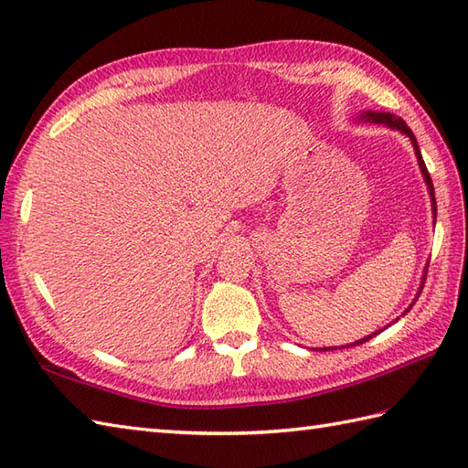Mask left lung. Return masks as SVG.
Instances as JSON below:
<instances>
[{
    "instance_id": "1",
    "label": "left lung",
    "mask_w": 468,
    "mask_h": 468,
    "mask_svg": "<svg viewBox=\"0 0 468 468\" xmlns=\"http://www.w3.org/2000/svg\"><path fill=\"white\" fill-rule=\"evenodd\" d=\"M360 121H364V122H374V124H386V126H390V128H396V131L404 133L406 136H410V141H412V144H414V153H416V158H419V165H420L422 176H424V181H426V186H429L431 201H432V213H434V218H436V198H434V186H432V178H431L429 171H426V165H424V161H422V154H420L419 143H416V138H414V134H412L410 128L406 126V122L402 121V118H399V116H396V114H390V112H370V111H366V112H362V114H360ZM426 271H429V270H424V275H422V285H420V292H422L424 282H426ZM412 305H414V302H412ZM412 305H410V307H412ZM410 307H409V310H406V312H410ZM380 332H382V330H380ZM380 332H376V334H380ZM376 334L367 335V337H362V340H357V342H354V344H350V346H360V344H364V342L370 340V337H374ZM324 350H327V347H324ZM330 350H335V347H330Z\"/></svg>"
}]
</instances>
